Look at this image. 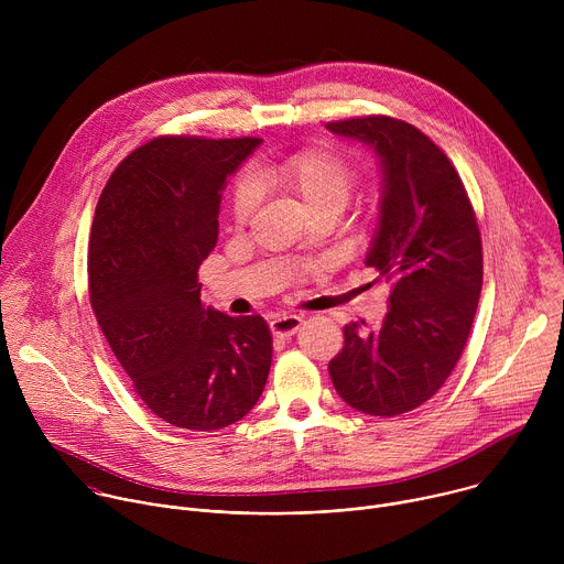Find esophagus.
I'll list each match as a JSON object with an SVG mask.
<instances>
[{"mask_svg":"<svg viewBox=\"0 0 564 564\" xmlns=\"http://www.w3.org/2000/svg\"><path fill=\"white\" fill-rule=\"evenodd\" d=\"M303 324V318L296 314H279L270 321V330L274 337H292Z\"/></svg>","mask_w":564,"mask_h":564,"instance_id":"34e87169","label":"esophagus"}]
</instances>
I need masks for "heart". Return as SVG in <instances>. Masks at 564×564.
<instances>
[{"label": "heart", "instance_id": "b5f03b06", "mask_svg": "<svg viewBox=\"0 0 564 564\" xmlns=\"http://www.w3.org/2000/svg\"><path fill=\"white\" fill-rule=\"evenodd\" d=\"M254 183L263 189H272L296 200L307 216L318 212L339 214L355 187V167L348 160L328 149L312 147L303 149L279 163L259 167ZM257 207V192L250 181H240L231 196V214L238 223L250 218Z\"/></svg>", "mask_w": 564, "mask_h": 564}]
</instances>
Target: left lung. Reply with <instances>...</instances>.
Wrapping results in <instances>:
<instances>
[{
    "instance_id": "8db88e82",
    "label": "left lung",
    "mask_w": 564,
    "mask_h": 564,
    "mask_svg": "<svg viewBox=\"0 0 564 564\" xmlns=\"http://www.w3.org/2000/svg\"><path fill=\"white\" fill-rule=\"evenodd\" d=\"M326 129L379 160V220L366 265L390 285L381 326L348 324L328 370L348 406L394 417L431 399L466 346L481 290L479 229L451 160L417 127L368 116Z\"/></svg>"
}]
</instances>
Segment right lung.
Returning <instances> with one entry per match:
<instances>
[{
	"label": "right lung",
	"instance_id": "obj_1",
	"mask_svg": "<svg viewBox=\"0 0 564 564\" xmlns=\"http://www.w3.org/2000/svg\"><path fill=\"white\" fill-rule=\"evenodd\" d=\"M261 138H155L129 153L96 207L89 296L144 406L172 426L218 431L259 401L272 335L261 316L200 301L220 192Z\"/></svg>",
	"mask_w": 564,
	"mask_h": 564
}]
</instances>
